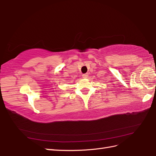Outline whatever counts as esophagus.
<instances>
[{"mask_svg": "<svg viewBox=\"0 0 156 156\" xmlns=\"http://www.w3.org/2000/svg\"><path fill=\"white\" fill-rule=\"evenodd\" d=\"M88 77V75L86 73V74H83L82 75V77L83 78H87Z\"/></svg>", "mask_w": 156, "mask_h": 156, "instance_id": "34e87169", "label": "esophagus"}]
</instances>
